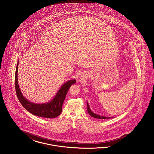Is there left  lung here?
I'll use <instances>...</instances> for the list:
<instances>
[{
	"instance_id": "left-lung-1",
	"label": "left lung",
	"mask_w": 154,
	"mask_h": 154,
	"mask_svg": "<svg viewBox=\"0 0 154 154\" xmlns=\"http://www.w3.org/2000/svg\"><path fill=\"white\" fill-rule=\"evenodd\" d=\"M87 105H88V112L91 116H92L93 118H97V119H106L112 118V117H106V116H100V115H98L97 114L91 111V109L90 108V106H89V104H88V102H87Z\"/></svg>"
}]
</instances>
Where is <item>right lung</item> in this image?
Returning <instances> with one entry per match:
<instances>
[{"label":"right lung","instance_id":"1","mask_svg":"<svg viewBox=\"0 0 154 154\" xmlns=\"http://www.w3.org/2000/svg\"><path fill=\"white\" fill-rule=\"evenodd\" d=\"M18 63L19 60H18L17 62L15 74V88L17 96L21 104L30 113L37 116L47 118H54L60 115L62 112V106L67 92L71 85L76 83V80L72 79L64 83L57 91L56 96L51 101L43 104H35L28 101L23 96L20 90L18 83L17 76Z\"/></svg>","mask_w":154,"mask_h":154}]
</instances>
